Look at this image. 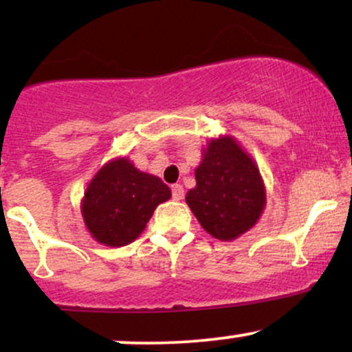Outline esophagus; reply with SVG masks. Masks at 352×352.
Wrapping results in <instances>:
<instances>
[{
    "instance_id": "obj_1",
    "label": "esophagus",
    "mask_w": 352,
    "mask_h": 352,
    "mask_svg": "<svg viewBox=\"0 0 352 352\" xmlns=\"http://www.w3.org/2000/svg\"><path fill=\"white\" fill-rule=\"evenodd\" d=\"M172 199L177 200V201L184 199V187H182L180 184L172 185Z\"/></svg>"
}]
</instances>
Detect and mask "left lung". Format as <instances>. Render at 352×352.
Segmentation results:
<instances>
[{"mask_svg":"<svg viewBox=\"0 0 352 352\" xmlns=\"http://www.w3.org/2000/svg\"><path fill=\"white\" fill-rule=\"evenodd\" d=\"M197 187L185 197L200 225L218 240H233L256 223L265 187L256 165L235 140H210L195 170Z\"/></svg>","mask_w":352,"mask_h":352,"instance_id":"left-lung-1","label":"left lung"}]
</instances>
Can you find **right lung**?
<instances>
[{
    "instance_id": "add662e5",
    "label": "right lung",
    "mask_w": 352,
    "mask_h": 352,
    "mask_svg": "<svg viewBox=\"0 0 352 352\" xmlns=\"http://www.w3.org/2000/svg\"><path fill=\"white\" fill-rule=\"evenodd\" d=\"M168 199L170 188L159 177L139 172L127 159L112 160L89 184L82 217L96 240L124 246L142 233L157 205Z\"/></svg>"
}]
</instances>
